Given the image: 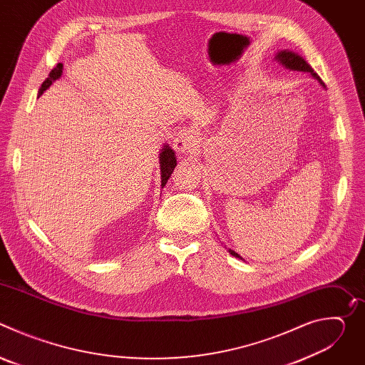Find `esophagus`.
Here are the masks:
<instances>
[{
	"instance_id": "1",
	"label": "esophagus",
	"mask_w": 365,
	"mask_h": 365,
	"mask_svg": "<svg viewBox=\"0 0 365 365\" xmlns=\"http://www.w3.org/2000/svg\"><path fill=\"white\" fill-rule=\"evenodd\" d=\"M197 143V137L193 130L190 128H183L178 133V135L173 140V147L175 150L180 153H190Z\"/></svg>"
}]
</instances>
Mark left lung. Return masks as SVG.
I'll use <instances>...</instances> for the list:
<instances>
[{"label": "left lung", "instance_id": "left-lung-1", "mask_svg": "<svg viewBox=\"0 0 365 365\" xmlns=\"http://www.w3.org/2000/svg\"><path fill=\"white\" fill-rule=\"evenodd\" d=\"M276 61L280 62V63H282L284 68H287V69L299 71V72H309L317 81H319V83H321L322 86H325V83H324L322 79L317 75V72H315L314 69H312L310 65H309L302 56H299L297 53H293V51H290V50H282V51H279V53L276 55ZM230 252H231L234 257L241 258L235 251L230 250Z\"/></svg>", "mask_w": 365, "mask_h": 365}]
</instances>
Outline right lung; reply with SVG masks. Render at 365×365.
<instances>
[{
    "instance_id": "right-lung-1",
    "label": "right lung",
    "mask_w": 365,
    "mask_h": 365,
    "mask_svg": "<svg viewBox=\"0 0 365 365\" xmlns=\"http://www.w3.org/2000/svg\"><path fill=\"white\" fill-rule=\"evenodd\" d=\"M62 69H63V65L62 63H58V66L55 69H51L48 78L43 82L40 91H38V95H41L51 83H53L56 79L61 78L62 75ZM176 168V158H175V151L169 147V145H165V148H162V153H160V170H162V187L168 183L169 178L172 176L173 170Z\"/></svg>"
}]
</instances>
